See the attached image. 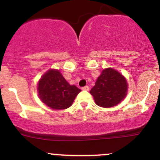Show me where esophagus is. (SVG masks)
<instances>
[{"mask_svg": "<svg viewBox=\"0 0 160 160\" xmlns=\"http://www.w3.org/2000/svg\"><path fill=\"white\" fill-rule=\"evenodd\" d=\"M82 90H85V91H89V87L88 86H85L83 87H82Z\"/></svg>", "mask_w": 160, "mask_h": 160, "instance_id": "esophagus-1", "label": "esophagus"}]
</instances>
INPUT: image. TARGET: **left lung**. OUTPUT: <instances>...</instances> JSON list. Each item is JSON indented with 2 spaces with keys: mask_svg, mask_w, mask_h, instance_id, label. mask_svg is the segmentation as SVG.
Returning <instances> with one entry per match:
<instances>
[{
  "mask_svg": "<svg viewBox=\"0 0 160 160\" xmlns=\"http://www.w3.org/2000/svg\"><path fill=\"white\" fill-rule=\"evenodd\" d=\"M127 89V81L119 71L113 68H106L102 71L89 92L97 105L111 108L123 100Z\"/></svg>",
  "mask_w": 160,
  "mask_h": 160,
  "instance_id": "left-lung-1",
  "label": "left lung"
}]
</instances>
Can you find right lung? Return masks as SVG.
<instances>
[{
	"instance_id": "add662e5",
	"label": "right lung",
	"mask_w": 160,
	"mask_h": 160,
	"mask_svg": "<svg viewBox=\"0 0 160 160\" xmlns=\"http://www.w3.org/2000/svg\"><path fill=\"white\" fill-rule=\"evenodd\" d=\"M38 95L46 105L54 110L71 107L80 89L70 85L58 70L50 69L38 82Z\"/></svg>"
}]
</instances>
